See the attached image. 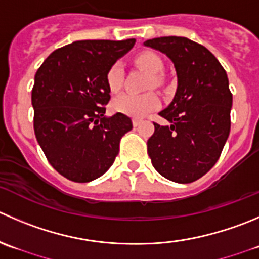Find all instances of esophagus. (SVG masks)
<instances>
[{
  "instance_id": "1",
  "label": "esophagus",
  "mask_w": 259,
  "mask_h": 259,
  "mask_svg": "<svg viewBox=\"0 0 259 259\" xmlns=\"http://www.w3.org/2000/svg\"><path fill=\"white\" fill-rule=\"evenodd\" d=\"M140 124H142V120H140V119H133V125H134V127L139 126Z\"/></svg>"
}]
</instances>
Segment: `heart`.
I'll return each instance as SVG.
<instances>
[{
    "label": "heart",
    "mask_w": 259,
    "mask_h": 259,
    "mask_svg": "<svg viewBox=\"0 0 259 259\" xmlns=\"http://www.w3.org/2000/svg\"><path fill=\"white\" fill-rule=\"evenodd\" d=\"M137 66L144 69L145 72L150 73V79L148 87H159L162 84V77L160 73L163 69V62L159 55L150 50L140 52L135 57ZM106 82L110 91L117 92L122 87L124 82V68L121 63H114L106 73ZM159 106V97L154 92H148L144 95H133V94H122L117 96L112 101V109L114 111L120 114L127 115L132 117H143L149 114L150 111L155 110Z\"/></svg>",
    "instance_id": "heart-1"
}]
</instances>
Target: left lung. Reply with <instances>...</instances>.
<instances>
[{"mask_svg":"<svg viewBox=\"0 0 259 259\" xmlns=\"http://www.w3.org/2000/svg\"><path fill=\"white\" fill-rule=\"evenodd\" d=\"M144 45L164 53L177 72L173 101L159 112L170 125L153 122L148 154L167 180L193 182L214 167L229 137L233 95L227 72L209 49L187 37H154Z\"/></svg>","mask_w":259,"mask_h":259,"instance_id":"8db88e82","label":"left lung"}]
</instances>
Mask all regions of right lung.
I'll use <instances>...</instances> for the list:
<instances>
[{
	"label": "right lung",
	"instance_id": "right-lung-1",
	"mask_svg": "<svg viewBox=\"0 0 259 259\" xmlns=\"http://www.w3.org/2000/svg\"><path fill=\"white\" fill-rule=\"evenodd\" d=\"M135 39L79 40L54 50L35 74L31 91L34 132L48 162L63 177L90 182L104 175L119 154L130 117H106L107 69Z\"/></svg>",
	"mask_w": 259,
	"mask_h": 259
}]
</instances>
